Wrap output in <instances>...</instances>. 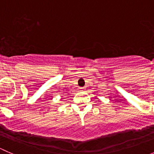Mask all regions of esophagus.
<instances>
[{"label":"esophagus","instance_id":"1","mask_svg":"<svg viewBox=\"0 0 154 154\" xmlns=\"http://www.w3.org/2000/svg\"><path fill=\"white\" fill-rule=\"evenodd\" d=\"M80 91H84V88H80Z\"/></svg>","mask_w":154,"mask_h":154}]
</instances>
